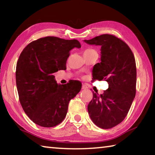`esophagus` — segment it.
<instances>
[{
  "instance_id": "34e87169",
  "label": "esophagus",
  "mask_w": 155,
  "mask_h": 155,
  "mask_svg": "<svg viewBox=\"0 0 155 155\" xmlns=\"http://www.w3.org/2000/svg\"><path fill=\"white\" fill-rule=\"evenodd\" d=\"M82 89H83V90H86V89H87V86L86 85H85V84H83Z\"/></svg>"
}]
</instances>
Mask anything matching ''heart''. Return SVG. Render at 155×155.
Segmentation results:
<instances>
[{
	"label": "heart",
	"instance_id": "1",
	"mask_svg": "<svg viewBox=\"0 0 155 155\" xmlns=\"http://www.w3.org/2000/svg\"><path fill=\"white\" fill-rule=\"evenodd\" d=\"M94 51V50H92V49H88L86 51Z\"/></svg>",
	"mask_w": 155,
	"mask_h": 155
}]
</instances>
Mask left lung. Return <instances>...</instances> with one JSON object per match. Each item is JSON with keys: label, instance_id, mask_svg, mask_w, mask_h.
<instances>
[{"label": "left lung", "instance_id": "obj_1", "mask_svg": "<svg viewBox=\"0 0 155 155\" xmlns=\"http://www.w3.org/2000/svg\"><path fill=\"white\" fill-rule=\"evenodd\" d=\"M84 41L101 46V62L94 66L92 79L104 80L109 84L103 94L93 93L88 114L97 127L111 128L124 120L135 96V57L129 46L114 35L103 34Z\"/></svg>", "mask_w": 155, "mask_h": 155}]
</instances>
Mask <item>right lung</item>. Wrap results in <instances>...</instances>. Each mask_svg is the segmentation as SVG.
Returning a JSON list of instances; mask_svg holds the SVG:
<instances>
[{"instance_id":"1","label":"right lung","mask_w":155,"mask_h":155,"mask_svg":"<svg viewBox=\"0 0 155 155\" xmlns=\"http://www.w3.org/2000/svg\"><path fill=\"white\" fill-rule=\"evenodd\" d=\"M81 47L77 40L48 36L31 41L18 60L15 80L19 101L25 114L36 124L53 127L67 114L68 104L81 89L72 81L58 85L54 73L66 69L70 51Z\"/></svg>"}]
</instances>
